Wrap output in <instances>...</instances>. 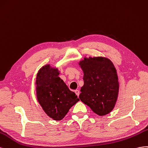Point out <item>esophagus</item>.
I'll use <instances>...</instances> for the list:
<instances>
[{
    "mask_svg": "<svg viewBox=\"0 0 148 148\" xmlns=\"http://www.w3.org/2000/svg\"><path fill=\"white\" fill-rule=\"evenodd\" d=\"M75 94H76L77 95V97H79V94H80V92H79V90H75Z\"/></svg>",
    "mask_w": 148,
    "mask_h": 148,
    "instance_id": "1",
    "label": "esophagus"
}]
</instances>
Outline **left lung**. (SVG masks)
I'll list each match as a JSON object with an SVG mask.
<instances>
[{"mask_svg":"<svg viewBox=\"0 0 148 148\" xmlns=\"http://www.w3.org/2000/svg\"><path fill=\"white\" fill-rule=\"evenodd\" d=\"M79 64L84 82L80 100L97 115H107L115 107L119 88L113 63L107 58L99 57L84 58Z\"/></svg>","mask_w":148,"mask_h":148,"instance_id":"1","label":"left lung"}]
</instances>
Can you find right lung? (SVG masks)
<instances>
[{"mask_svg":"<svg viewBox=\"0 0 148 148\" xmlns=\"http://www.w3.org/2000/svg\"><path fill=\"white\" fill-rule=\"evenodd\" d=\"M58 75V69L46 65L40 69L36 81L38 101L54 120H62L79 100Z\"/></svg>","mask_w":148,"mask_h":148,"instance_id":"right-lung-1","label":"right lung"}]
</instances>
